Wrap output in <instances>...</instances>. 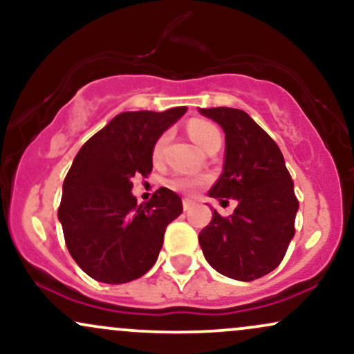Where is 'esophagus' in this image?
<instances>
[{"label": "esophagus", "instance_id": "obj_1", "mask_svg": "<svg viewBox=\"0 0 354 354\" xmlns=\"http://www.w3.org/2000/svg\"><path fill=\"white\" fill-rule=\"evenodd\" d=\"M193 206H194V203L191 200H183V209L185 211H189Z\"/></svg>", "mask_w": 354, "mask_h": 354}]
</instances>
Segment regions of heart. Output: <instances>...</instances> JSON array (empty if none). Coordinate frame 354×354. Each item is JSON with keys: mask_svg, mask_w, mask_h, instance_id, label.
I'll list each match as a JSON object with an SVG mask.
<instances>
[{"mask_svg": "<svg viewBox=\"0 0 354 354\" xmlns=\"http://www.w3.org/2000/svg\"><path fill=\"white\" fill-rule=\"evenodd\" d=\"M188 133L191 136V140L194 141L201 149H208L209 146L221 143V131L216 124H213L211 121L206 120H191L188 123ZM166 140L168 136L163 135L158 138V141L154 143L153 148V160L158 161L161 158V153H163V148L166 145ZM206 180L200 176H191V174H183V176H176L173 178L171 188L176 191H181L185 194H193L196 193L198 189L205 185Z\"/></svg>", "mask_w": 354, "mask_h": 354, "instance_id": "b5f03b06", "label": "heart"}]
</instances>
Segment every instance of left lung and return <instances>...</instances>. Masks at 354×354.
<instances>
[{
    "instance_id": "8db88e82",
    "label": "left lung",
    "mask_w": 354,
    "mask_h": 354,
    "mask_svg": "<svg viewBox=\"0 0 354 354\" xmlns=\"http://www.w3.org/2000/svg\"><path fill=\"white\" fill-rule=\"evenodd\" d=\"M225 131V165L209 189L211 198L238 206L225 218L213 211L201 230L200 246L218 273L253 281L283 261L295 236L298 200L281 149L261 126L241 109L200 108Z\"/></svg>"
}]
</instances>
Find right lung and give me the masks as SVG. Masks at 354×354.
Returning <instances> with one entry per match:
<instances>
[{
    "mask_svg": "<svg viewBox=\"0 0 354 354\" xmlns=\"http://www.w3.org/2000/svg\"><path fill=\"white\" fill-rule=\"evenodd\" d=\"M186 106L126 111L81 146L63 183L58 218L68 251L93 279L133 281L151 270L166 226L183 213L181 198L168 188L138 205L133 178L153 169V148Z\"/></svg>",
    "mask_w": 354,
    "mask_h": 354,
    "instance_id": "right-lung-1",
    "label": "right lung"
}]
</instances>
